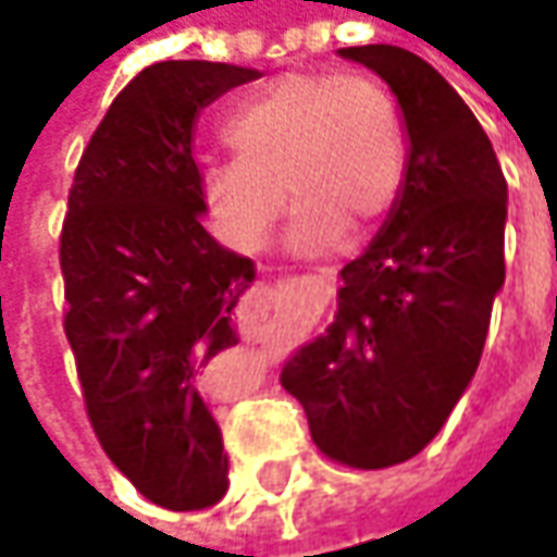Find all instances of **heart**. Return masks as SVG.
<instances>
[{"label":"heart","mask_w":557,"mask_h":557,"mask_svg":"<svg viewBox=\"0 0 557 557\" xmlns=\"http://www.w3.org/2000/svg\"><path fill=\"white\" fill-rule=\"evenodd\" d=\"M235 158L210 163L201 198L242 250L267 245L297 198L290 245L337 247L350 225L372 232L406 183V129L391 92L369 76L307 71L278 76L223 123Z\"/></svg>","instance_id":"1"}]
</instances>
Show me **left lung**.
Instances as JSON below:
<instances>
[{"instance_id":"obj_1","label":"left lung","mask_w":557,"mask_h":557,"mask_svg":"<svg viewBox=\"0 0 557 557\" xmlns=\"http://www.w3.org/2000/svg\"><path fill=\"white\" fill-rule=\"evenodd\" d=\"M394 89L406 183L366 253L341 269L337 315L282 369L312 443L377 471L418 456L478 372L505 282L503 166L471 108L418 54L350 46Z\"/></svg>"}]
</instances>
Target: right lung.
Segmentation results:
<instances>
[{
	"instance_id": "1",
	"label": "right lung",
	"mask_w": 557,
	"mask_h": 557,
	"mask_svg": "<svg viewBox=\"0 0 557 557\" xmlns=\"http://www.w3.org/2000/svg\"><path fill=\"white\" fill-rule=\"evenodd\" d=\"M257 76L213 61L145 67L83 148L61 225L64 334L89 424L141 496L173 511L228 486L201 372L238 344L232 310L253 282V263L201 225L191 129Z\"/></svg>"
}]
</instances>
